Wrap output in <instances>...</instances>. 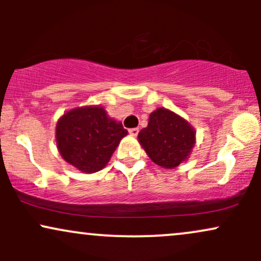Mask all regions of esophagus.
Listing matches in <instances>:
<instances>
[{"instance_id":"34e87169","label":"esophagus","mask_w":261,"mask_h":261,"mask_svg":"<svg viewBox=\"0 0 261 261\" xmlns=\"http://www.w3.org/2000/svg\"><path fill=\"white\" fill-rule=\"evenodd\" d=\"M139 127H134V128H130V130H128V134L131 135V136H137V135H139Z\"/></svg>"}]
</instances>
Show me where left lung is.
<instances>
[{
    "instance_id": "left-lung-1",
    "label": "left lung",
    "mask_w": 261,
    "mask_h": 261,
    "mask_svg": "<svg viewBox=\"0 0 261 261\" xmlns=\"http://www.w3.org/2000/svg\"><path fill=\"white\" fill-rule=\"evenodd\" d=\"M195 134L181 116L158 108L149 114L148 125L139 133V141L155 164L172 169L189 158L195 145Z\"/></svg>"
}]
</instances>
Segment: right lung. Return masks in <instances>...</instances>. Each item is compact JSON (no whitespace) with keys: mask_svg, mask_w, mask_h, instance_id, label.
<instances>
[{"mask_svg":"<svg viewBox=\"0 0 261 261\" xmlns=\"http://www.w3.org/2000/svg\"><path fill=\"white\" fill-rule=\"evenodd\" d=\"M126 135L121 122L109 118L99 106L70 110L56 124L60 154L83 173L103 169Z\"/></svg>","mask_w":261,"mask_h":261,"instance_id":"add662e5","label":"right lung"}]
</instances>
